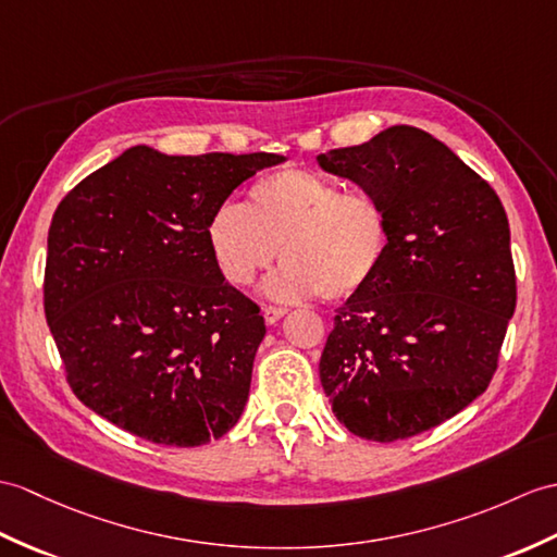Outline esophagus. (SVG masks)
<instances>
[{
  "label": "esophagus",
  "instance_id": "esophagus-1",
  "mask_svg": "<svg viewBox=\"0 0 557 557\" xmlns=\"http://www.w3.org/2000/svg\"><path fill=\"white\" fill-rule=\"evenodd\" d=\"M284 315H287V308H277V306H265L263 308V318H265L268 325H275V322Z\"/></svg>",
  "mask_w": 557,
  "mask_h": 557
}]
</instances>
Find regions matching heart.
<instances>
[{"mask_svg":"<svg viewBox=\"0 0 557 557\" xmlns=\"http://www.w3.org/2000/svg\"><path fill=\"white\" fill-rule=\"evenodd\" d=\"M206 239L220 275L235 287H247L282 256L284 265L263 284L270 299L320 294L325 301H344L382 273L392 220L370 194L344 191L330 177L292 168L256 180L247 206L220 203Z\"/></svg>","mask_w":557,"mask_h":557,"instance_id":"1","label":"heart"}]
</instances>
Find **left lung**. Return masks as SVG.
<instances>
[{
  "instance_id": "left-lung-1",
  "label": "left lung",
  "mask_w": 557,
  "mask_h": 557,
  "mask_svg": "<svg viewBox=\"0 0 557 557\" xmlns=\"http://www.w3.org/2000/svg\"><path fill=\"white\" fill-rule=\"evenodd\" d=\"M392 220L382 273L334 315L320 382L360 438L398 442L486 392L515 313L508 215L486 180L412 125L320 153Z\"/></svg>"
}]
</instances>
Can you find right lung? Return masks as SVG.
Instances as JSON below:
<instances>
[{"instance_id":"1","label":"right lung","mask_w":557,"mask_h":557,"mask_svg":"<svg viewBox=\"0 0 557 557\" xmlns=\"http://www.w3.org/2000/svg\"><path fill=\"white\" fill-rule=\"evenodd\" d=\"M277 153L168 157L131 147L51 218L45 315L73 394L163 446H201L237 424L265 322L220 275L211 213Z\"/></svg>"}]
</instances>
